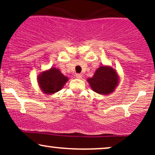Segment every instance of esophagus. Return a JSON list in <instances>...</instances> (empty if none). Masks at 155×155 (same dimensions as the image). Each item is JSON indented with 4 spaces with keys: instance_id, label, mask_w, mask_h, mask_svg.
<instances>
[{
    "instance_id": "obj_1",
    "label": "esophagus",
    "mask_w": 155,
    "mask_h": 155,
    "mask_svg": "<svg viewBox=\"0 0 155 155\" xmlns=\"http://www.w3.org/2000/svg\"><path fill=\"white\" fill-rule=\"evenodd\" d=\"M76 77L77 78V79H81L82 78V75L80 74H76Z\"/></svg>"
}]
</instances>
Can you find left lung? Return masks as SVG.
Segmentation results:
<instances>
[{"label":"left lung","mask_w":155,"mask_h":155,"mask_svg":"<svg viewBox=\"0 0 155 155\" xmlns=\"http://www.w3.org/2000/svg\"><path fill=\"white\" fill-rule=\"evenodd\" d=\"M93 91L107 95L113 92L118 83L117 72L111 67L101 66L96 71L93 77L88 79Z\"/></svg>","instance_id":"left-lung-1"}]
</instances>
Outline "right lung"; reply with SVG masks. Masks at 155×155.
<instances>
[{"label":"right lung","instance_id":"obj_1","mask_svg":"<svg viewBox=\"0 0 155 155\" xmlns=\"http://www.w3.org/2000/svg\"><path fill=\"white\" fill-rule=\"evenodd\" d=\"M68 78L60 73L58 69L52 68L49 71L42 73L38 76V84L46 94H52L63 88Z\"/></svg>","mask_w":155,"mask_h":155}]
</instances>
